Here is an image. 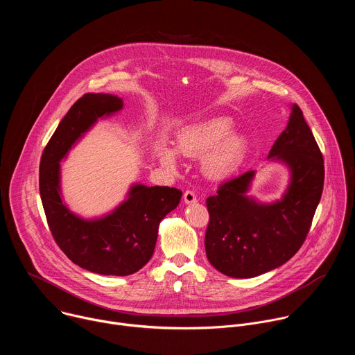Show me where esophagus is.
<instances>
[{
  "label": "esophagus",
  "instance_id": "34e87169",
  "mask_svg": "<svg viewBox=\"0 0 355 355\" xmlns=\"http://www.w3.org/2000/svg\"><path fill=\"white\" fill-rule=\"evenodd\" d=\"M198 200L196 195L193 191H185L184 192V202L187 205H191V204H195V202Z\"/></svg>",
  "mask_w": 355,
  "mask_h": 355
}]
</instances>
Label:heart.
<instances>
[{
    "label": "heart",
    "instance_id": "heart-1",
    "mask_svg": "<svg viewBox=\"0 0 355 355\" xmlns=\"http://www.w3.org/2000/svg\"><path fill=\"white\" fill-rule=\"evenodd\" d=\"M233 121L227 116H215L191 123L180 130L177 148L181 155L202 157V170L214 180H220L233 174L243 163L248 141L232 130ZM162 163L174 170L178 164L177 151L168 146L159 148Z\"/></svg>",
    "mask_w": 355,
    "mask_h": 355
}]
</instances>
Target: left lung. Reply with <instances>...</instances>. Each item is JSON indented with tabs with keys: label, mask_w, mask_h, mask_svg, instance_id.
Wrapping results in <instances>:
<instances>
[{
	"label": "left lung",
	"mask_w": 355,
	"mask_h": 355,
	"mask_svg": "<svg viewBox=\"0 0 355 355\" xmlns=\"http://www.w3.org/2000/svg\"><path fill=\"white\" fill-rule=\"evenodd\" d=\"M268 159L284 163L291 173L289 185L279 200L260 204L247 196L256 171L222 184L218 193L207 199V257L227 277L252 278L292 259L305 241L320 202L323 156L296 104Z\"/></svg>",
	"instance_id": "obj_1"
}]
</instances>
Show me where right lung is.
<instances>
[{"label":"right lung","mask_w":355,"mask_h":355,"mask_svg":"<svg viewBox=\"0 0 355 355\" xmlns=\"http://www.w3.org/2000/svg\"><path fill=\"white\" fill-rule=\"evenodd\" d=\"M123 108L111 94H85L70 108L46 144L39 167V189L47 225L64 254L81 268L125 277L139 271L155 252L159 225L180 204L182 192L170 187L133 184L128 199L98 219H83L62 199L60 162L99 119Z\"/></svg>","instance_id":"add662e5"}]
</instances>
